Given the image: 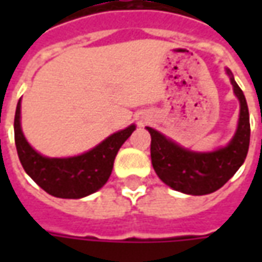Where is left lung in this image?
<instances>
[{"label": "left lung", "mask_w": 262, "mask_h": 262, "mask_svg": "<svg viewBox=\"0 0 262 262\" xmlns=\"http://www.w3.org/2000/svg\"><path fill=\"white\" fill-rule=\"evenodd\" d=\"M233 92L240 102V115L234 136L226 146L213 151H193L180 146L153 127H146L151 136V164L161 181L178 192L208 195L225 185L247 157L250 146V116L244 94L229 69Z\"/></svg>", "instance_id": "left-lung-1"}]
</instances>
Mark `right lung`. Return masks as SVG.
I'll list each match as a JSON object with an SVG mask.
<instances>
[{"instance_id":"obj_1","label":"right lung","mask_w":262,"mask_h":262,"mask_svg":"<svg viewBox=\"0 0 262 262\" xmlns=\"http://www.w3.org/2000/svg\"><path fill=\"white\" fill-rule=\"evenodd\" d=\"M136 125L116 132L85 153L73 157H46L26 140L20 126V99L14 120L15 146L26 174L39 187L56 198L80 199L97 192L111 177L116 154Z\"/></svg>"}]
</instances>
